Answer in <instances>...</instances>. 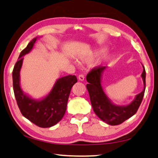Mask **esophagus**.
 Listing matches in <instances>:
<instances>
[{
    "label": "esophagus",
    "instance_id": "obj_1",
    "mask_svg": "<svg viewBox=\"0 0 158 158\" xmlns=\"http://www.w3.org/2000/svg\"><path fill=\"white\" fill-rule=\"evenodd\" d=\"M78 78H79V79L80 80V81H84V79H85V77H84V75H83V74H79V77H78Z\"/></svg>",
    "mask_w": 158,
    "mask_h": 158
}]
</instances>
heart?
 <instances>
[{
  "mask_svg": "<svg viewBox=\"0 0 158 158\" xmlns=\"http://www.w3.org/2000/svg\"><path fill=\"white\" fill-rule=\"evenodd\" d=\"M97 53H98L97 52L90 53H89V54H87L85 56H84L81 57V60L82 61H84V62H85V63L90 62V61L96 55H97ZM109 53L108 52L105 53L100 58H99V59L97 61H96V64H98V65H100V64L102 63L104 61L107 59V58H109Z\"/></svg>",
  "mask_w": 158,
  "mask_h": 158,
  "instance_id": "1",
  "label": "heart"
}]
</instances>
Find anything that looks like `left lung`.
I'll return each instance as SVG.
<instances>
[{"label": "left lung", "instance_id": "obj_1", "mask_svg": "<svg viewBox=\"0 0 158 158\" xmlns=\"http://www.w3.org/2000/svg\"><path fill=\"white\" fill-rule=\"evenodd\" d=\"M106 68V67L100 66L93 69L86 76V80L89 83L86 84V88L95 114L106 123L117 125L121 124L137 113L146 89V70L143 65V73L141 74L143 81L142 91L136 95L129 105L120 106L112 102L104 92L102 86V77Z\"/></svg>", "mask_w": 158, "mask_h": 158}]
</instances>
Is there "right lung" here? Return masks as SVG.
Segmentation results:
<instances>
[{
	"label": "right lung",
	"instance_id": "right-lung-1",
	"mask_svg": "<svg viewBox=\"0 0 158 158\" xmlns=\"http://www.w3.org/2000/svg\"><path fill=\"white\" fill-rule=\"evenodd\" d=\"M38 37L29 42L20 53L12 72L13 89L17 105L26 118L40 127H50L57 124L65 115L72 87L77 82V77L68 75L58 79L51 91L41 99H34L23 91L20 85V70L23 56L33 49Z\"/></svg>",
	"mask_w": 158,
	"mask_h": 158
}]
</instances>
